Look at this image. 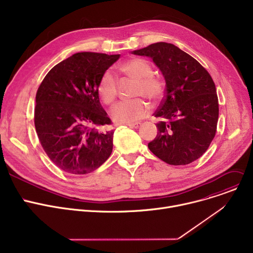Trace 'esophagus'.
Masks as SVG:
<instances>
[{
	"instance_id": "1",
	"label": "esophagus",
	"mask_w": 253,
	"mask_h": 253,
	"mask_svg": "<svg viewBox=\"0 0 253 253\" xmlns=\"http://www.w3.org/2000/svg\"><path fill=\"white\" fill-rule=\"evenodd\" d=\"M140 125H141V124L137 122V123H131V124H129L128 126H129L130 128H133V129H137V128L140 127Z\"/></svg>"
}]
</instances>
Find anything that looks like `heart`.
<instances>
[{"label": "heart", "mask_w": 253, "mask_h": 253, "mask_svg": "<svg viewBox=\"0 0 253 253\" xmlns=\"http://www.w3.org/2000/svg\"><path fill=\"white\" fill-rule=\"evenodd\" d=\"M120 70L127 76L136 79L134 96L148 97L153 102L159 100L165 90L164 82L153 74V67L144 59L133 58L121 65ZM97 94L106 105L112 104L118 94V81L111 71H106L97 83ZM150 106L142 97L121 100L111 110V117L118 124L131 123L146 117Z\"/></svg>", "instance_id": "heart-1"}]
</instances>
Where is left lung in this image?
<instances>
[{
	"mask_svg": "<svg viewBox=\"0 0 253 253\" xmlns=\"http://www.w3.org/2000/svg\"><path fill=\"white\" fill-rule=\"evenodd\" d=\"M150 57L166 80L165 96L154 114L162 121L148 148L165 163L190 164L203 156L212 141L218 118L214 82L193 57L178 46L157 42L133 50Z\"/></svg>",
	"mask_w": 253,
	"mask_h": 253,
	"instance_id": "left-lung-1",
	"label": "left lung"
}]
</instances>
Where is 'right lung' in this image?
Here are the masks:
<instances>
[{"mask_svg": "<svg viewBox=\"0 0 253 253\" xmlns=\"http://www.w3.org/2000/svg\"><path fill=\"white\" fill-rule=\"evenodd\" d=\"M120 55L77 53L49 70L38 89L35 126L45 154L61 170L88 174L113 150L112 121L99 103L98 80Z\"/></svg>", "mask_w": 253, "mask_h": 253, "instance_id": "1", "label": "right lung"}]
</instances>
